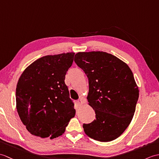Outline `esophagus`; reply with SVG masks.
<instances>
[{"instance_id": "34e87169", "label": "esophagus", "mask_w": 159, "mask_h": 159, "mask_svg": "<svg viewBox=\"0 0 159 159\" xmlns=\"http://www.w3.org/2000/svg\"><path fill=\"white\" fill-rule=\"evenodd\" d=\"M76 102L79 104V105H81V104H83V100L81 98H79V100L76 101Z\"/></svg>"}]
</instances>
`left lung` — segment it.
I'll return each mask as SVG.
<instances>
[{
	"mask_svg": "<svg viewBox=\"0 0 159 159\" xmlns=\"http://www.w3.org/2000/svg\"><path fill=\"white\" fill-rule=\"evenodd\" d=\"M74 61L88 78L87 100L96 113V120L83 124L84 131L102 142L117 139L130 124L139 98L133 72L126 63L105 52H78Z\"/></svg>",
	"mask_w": 159,
	"mask_h": 159,
	"instance_id": "1",
	"label": "left lung"
}]
</instances>
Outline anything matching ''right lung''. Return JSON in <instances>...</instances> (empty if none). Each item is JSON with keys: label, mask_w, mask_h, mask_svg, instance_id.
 <instances>
[{"label": "right lung", "mask_w": 159, "mask_h": 159, "mask_svg": "<svg viewBox=\"0 0 159 159\" xmlns=\"http://www.w3.org/2000/svg\"><path fill=\"white\" fill-rule=\"evenodd\" d=\"M74 52L41 57L26 67L17 84V111L33 135L61 136L75 116L74 104L65 83Z\"/></svg>", "instance_id": "right-lung-1"}]
</instances>
